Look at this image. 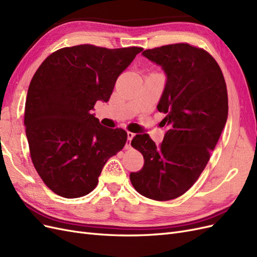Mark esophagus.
Returning <instances> with one entry per match:
<instances>
[{
  "instance_id": "obj_1",
  "label": "esophagus",
  "mask_w": 257,
  "mask_h": 257,
  "mask_svg": "<svg viewBox=\"0 0 257 257\" xmlns=\"http://www.w3.org/2000/svg\"><path fill=\"white\" fill-rule=\"evenodd\" d=\"M134 136H135L134 133H132V132H127V142H126V146H125L126 149H131V141L133 139Z\"/></svg>"
}]
</instances>
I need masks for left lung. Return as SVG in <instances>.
<instances>
[{
    "mask_svg": "<svg viewBox=\"0 0 257 257\" xmlns=\"http://www.w3.org/2000/svg\"><path fill=\"white\" fill-rule=\"evenodd\" d=\"M143 54L167 75L158 105L166 114L161 123L167 131L159 147L148 134L132 139L145 163L130 179L143 196L170 200L197 181L219 141L228 114L226 83L219 64L203 48L179 43Z\"/></svg>",
    "mask_w": 257,
    "mask_h": 257,
    "instance_id": "left-lung-1",
    "label": "left lung"
}]
</instances>
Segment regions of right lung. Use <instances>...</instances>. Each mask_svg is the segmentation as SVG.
<instances>
[{
    "label": "right lung",
    "mask_w": 257,
    "mask_h": 257,
    "mask_svg": "<svg viewBox=\"0 0 257 257\" xmlns=\"http://www.w3.org/2000/svg\"><path fill=\"white\" fill-rule=\"evenodd\" d=\"M141 51L84 44L52 52L37 68L26 100V134L36 172L57 195H87L106 162L123 149L126 132L103 126L91 110L97 100L108 102Z\"/></svg>",
    "instance_id": "right-lung-1"
}]
</instances>
